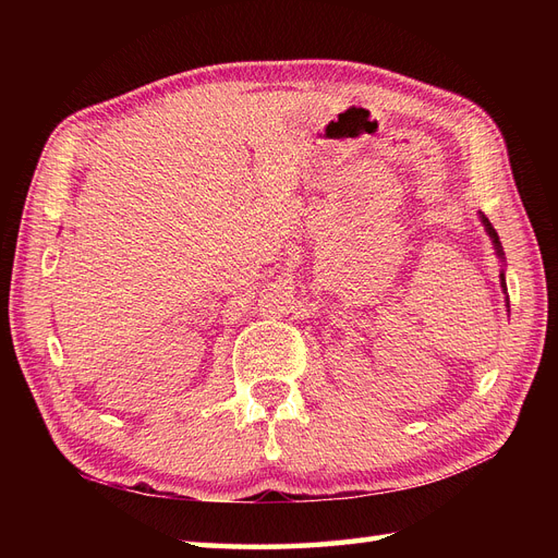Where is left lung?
<instances>
[{
  "label": "left lung",
  "instance_id": "obj_1",
  "mask_svg": "<svg viewBox=\"0 0 558 558\" xmlns=\"http://www.w3.org/2000/svg\"><path fill=\"white\" fill-rule=\"evenodd\" d=\"M482 223H484V228H486V232H488V238H492L494 240V244H496V251H498V256L502 258V248H500V242H498V232L494 230V226L492 223H488V218L482 214ZM500 279H502V291H508V289H505V277L500 275Z\"/></svg>",
  "mask_w": 558,
  "mask_h": 558
}]
</instances>
